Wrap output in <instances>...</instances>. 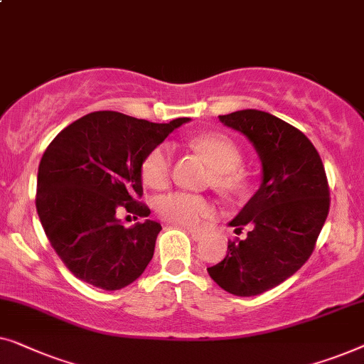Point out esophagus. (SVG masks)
<instances>
[{"label":"esophagus","instance_id":"obj_1","mask_svg":"<svg viewBox=\"0 0 364 364\" xmlns=\"http://www.w3.org/2000/svg\"><path fill=\"white\" fill-rule=\"evenodd\" d=\"M186 232L191 235V237L194 239V240H199V239H203L204 235H206V232L204 231H198V229H189V228H186Z\"/></svg>","mask_w":364,"mask_h":364}]
</instances>
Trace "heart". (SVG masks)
Listing matches in <instances>:
<instances>
[{"mask_svg":"<svg viewBox=\"0 0 364 364\" xmlns=\"http://www.w3.org/2000/svg\"><path fill=\"white\" fill-rule=\"evenodd\" d=\"M193 146L211 163L214 168L211 181L219 191L226 194L242 191L245 176L239 168L242 155L231 138L223 133H203L193 138ZM171 146L168 143H158L143 156L140 165L141 181L153 189L165 188L171 178ZM155 209L166 221L186 228H199L216 211L211 199L186 191H175L158 198Z\"/></svg>","mask_w":364,"mask_h":364,"instance_id":"heart-1","label":"heart"}]
</instances>
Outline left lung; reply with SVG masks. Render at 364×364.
<instances>
[{
  "label": "left lung",
  "instance_id": "obj_1",
  "mask_svg": "<svg viewBox=\"0 0 364 364\" xmlns=\"http://www.w3.org/2000/svg\"><path fill=\"white\" fill-rule=\"evenodd\" d=\"M247 136L262 161V183L229 226L244 240H229L208 274L237 296L264 294L294 275L314 252L330 209V188L316 148L300 130L262 110L219 115Z\"/></svg>",
  "mask_w": 364,
  "mask_h": 364
}]
</instances>
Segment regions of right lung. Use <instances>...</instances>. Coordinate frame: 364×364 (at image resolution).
I'll list each match as a JSON object with an SVG mask.
<instances>
[{
    "instance_id": "obj_1",
    "label": "right lung",
    "mask_w": 364,
    "mask_h": 364,
    "mask_svg": "<svg viewBox=\"0 0 364 364\" xmlns=\"http://www.w3.org/2000/svg\"><path fill=\"white\" fill-rule=\"evenodd\" d=\"M189 122L135 119L92 112L58 133L38 170L36 209L55 254L75 277L120 290L140 277L155 252L161 226L146 219L125 228L119 213L150 216L141 198L143 156Z\"/></svg>"
}]
</instances>
